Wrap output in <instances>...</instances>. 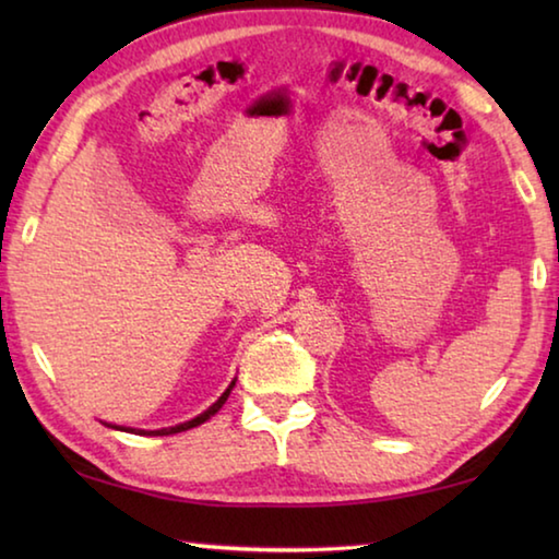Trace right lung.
I'll use <instances>...</instances> for the list:
<instances>
[{
    "label": "right lung",
    "mask_w": 559,
    "mask_h": 559,
    "mask_svg": "<svg viewBox=\"0 0 559 559\" xmlns=\"http://www.w3.org/2000/svg\"><path fill=\"white\" fill-rule=\"evenodd\" d=\"M231 386H234V382L229 384V390H226L222 396H219V400H216L212 406H210V409H206L204 414H200V416H194V419L192 421H185V424H177V427H169V429H157V431H143V429H140V431H135V429H122V431H135V433H147V437H169V433H179V431H187V429H192V427H200V424H204L206 419H212V416L216 414V412H219L222 409V406H224V402H226V396H229L231 394ZM118 429V427H116Z\"/></svg>",
    "instance_id": "obj_1"
}]
</instances>
